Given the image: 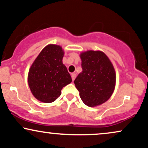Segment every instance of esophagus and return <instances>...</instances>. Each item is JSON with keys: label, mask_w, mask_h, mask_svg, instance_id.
<instances>
[{"label": "esophagus", "mask_w": 148, "mask_h": 148, "mask_svg": "<svg viewBox=\"0 0 148 148\" xmlns=\"http://www.w3.org/2000/svg\"><path fill=\"white\" fill-rule=\"evenodd\" d=\"M76 77V74H75V73H73V74H72V78L73 81H74V80H75Z\"/></svg>", "instance_id": "obj_1"}]
</instances>
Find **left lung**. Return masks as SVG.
<instances>
[{
    "mask_svg": "<svg viewBox=\"0 0 148 148\" xmlns=\"http://www.w3.org/2000/svg\"><path fill=\"white\" fill-rule=\"evenodd\" d=\"M83 71L74 83L83 103L95 107L104 103L115 90L116 73L108 57L100 50L80 54Z\"/></svg>",
    "mask_w": 148,
    "mask_h": 148,
    "instance_id": "1",
    "label": "left lung"
}]
</instances>
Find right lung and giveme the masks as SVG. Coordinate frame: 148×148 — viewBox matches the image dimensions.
Listing matches in <instances>:
<instances>
[{
  "label": "right lung",
  "instance_id": "add662e5",
  "mask_svg": "<svg viewBox=\"0 0 148 148\" xmlns=\"http://www.w3.org/2000/svg\"><path fill=\"white\" fill-rule=\"evenodd\" d=\"M64 50L59 45L48 44L43 48L31 65L28 84L37 100L44 103L54 102L61 96L63 87L72 78L63 63Z\"/></svg>",
  "mask_w": 148,
  "mask_h": 148
}]
</instances>
